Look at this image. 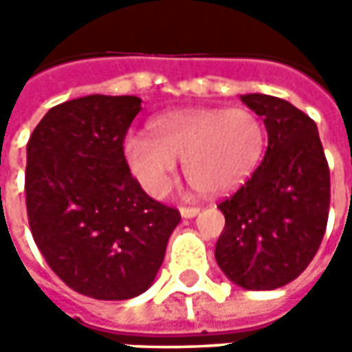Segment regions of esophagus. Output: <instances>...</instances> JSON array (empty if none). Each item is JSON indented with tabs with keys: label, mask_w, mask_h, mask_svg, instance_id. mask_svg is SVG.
<instances>
[{
	"label": "esophagus",
	"mask_w": 352,
	"mask_h": 352,
	"mask_svg": "<svg viewBox=\"0 0 352 352\" xmlns=\"http://www.w3.org/2000/svg\"><path fill=\"white\" fill-rule=\"evenodd\" d=\"M197 213H199V208H180V215L184 219H192V217H196Z\"/></svg>",
	"instance_id": "34e87169"
}]
</instances>
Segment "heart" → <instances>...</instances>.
Masks as SVG:
<instances>
[{"label":"heart","instance_id":"obj_1","mask_svg":"<svg viewBox=\"0 0 352 352\" xmlns=\"http://www.w3.org/2000/svg\"><path fill=\"white\" fill-rule=\"evenodd\" d=\"M155 135L131 131L123 156L142 188L162 196L176 172L178 158L201 192L219 196L235 190L256 170L266 146L263 121L247 107H190L153 121Z\"/></svg>","mask_w":352,"mask_h":352}]
</instances>
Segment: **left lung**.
<instances>
[{"label": "left lung", "instance_id": "1", "mask_svg": "<svg viewBox=\"0 0 352 352\" xmlns=\"http://www.w3.org/2000/svg\"><path fill=\"white\" fill-rule=\"evenodd\" d=\"M241 102L263 117L268 146L249 180L217 206L225 229L215 261L245 290H276L304 272L325 235L329 166L311 117L266 94Z\"/></svg>", "mask_w": 352, "mask_h": 352}]
</instances>
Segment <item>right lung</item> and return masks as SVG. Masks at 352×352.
I'll return each instance as SVG.
<instances>
[{
  "mask_svg": "<svg viewBox=\"0 0 352 352\" xmlns=\"http://www.w3.org/2000/svg\"><path fill=\"white\" fill-rule=\"evenodd\" d=\"M139 111L137 96L70 100L48 109L27 142L34 243L66 286L94 300L148 290L180 223L129 172L123 139Z\"/></svg>",
  "mask_w": 352,
  "mask_h": 352,
  "instance_id": "right-lung-1",
  "label": "right lung"
}]
</instances>
